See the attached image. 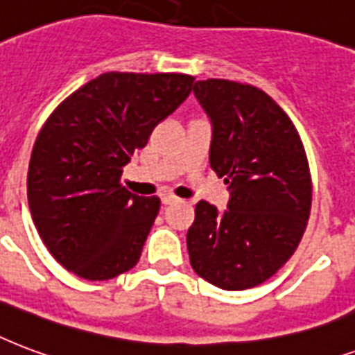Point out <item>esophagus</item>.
<instances>
[{
  "instance_id": "1",
  "label": "esophagus",
  "mask_w": 355,
  "mask_h": 355,
  "mask_svg": "<svg viewBox=\"0 0 355 355\" xmlns=\"http://www.w3.org/2000/svg\"><path fill=\"white\" fill-rule=\"evenodd\" d=\"M161 202H163L164 205H170V203L178 202V198H175L174 194H164V196L161 198Z\"/></svg>"
}]
</instances>
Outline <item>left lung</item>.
<instances>
[{
	"instance_id": "8db88e82",
	"label": "left lung",
	"mask_w": 355,
	"mask_h": 355,
	"mask_svg": "<svg viewBox=\"0 0 355 355\" xmlns=\"http://www.w3.org/2000/svg\"><path fill=\"white\" fill-rule=\"evenodd\" d=\"M213 125L209 163L230 189L224 213L200 202L187 232L198 276L224 291L266 282L295 254L311 211L306 150L287 112L257 87L194 85Z\"/></svg>"
}]
</instances>
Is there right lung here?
<instances>
[{
    "instance_id": "obj_1",
    "label": "right lung",
    "mask_w": 355,
    "mask_h": 355,
    "mask_svg": "<svg viewBox=\"0 0 355 355\" xmlns=\"http://www.w3.org/2000/svg\"><path fill=\"white\" fill-rule=\"evenodd\" d=\"M185 73L107 72L55 109L33 146L27 200L49 254L103 282L133 268L161 207L120 183L135 150L191 94Z\"/></svg>"
}]
</instances>
